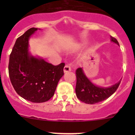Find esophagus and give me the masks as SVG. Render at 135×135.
I'll return each instance as SVG.
<instances>
[{"label":"esophagus","mask_w":135,"mask_h":135,"mask_svg":"<svg viewBox=\"0 0 135 135\" xmlns=\"http://www.w3.org/2000/svg\"><path fill=\"white\" fill-rule=\"evenodd\" d=\"M63 71L65 73H68V72L71 71V69H70V67L69 66V65H65V67H64L63 69Z\"/></svg>","instance_id":"34e87169"}]
</instances>
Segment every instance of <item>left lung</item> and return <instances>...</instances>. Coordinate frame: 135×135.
Returning a JSON list of instances; mask_svg holds the SVG:
<instances>
[{
  "label": "left lung",
  "instance_id": "obj_1",
  "mask_svg": "<svg viewBox=\"0 0 135 135\" xmlns=\"http://www.w3.org/2000/svg\"><path fill=\"white\" fill-rule=\"evenodd\" d=\"M111 42L119 46L115 38L110 36ZM76 97L81 102L86 104H93L106 100L111 96L119 87L121 79L118 82L109 87H100L94 84L85 75L83 68L76 70Z\"/></svg>",
  "mask_w": 135,
  "mask_h": 135
}]
</instances>
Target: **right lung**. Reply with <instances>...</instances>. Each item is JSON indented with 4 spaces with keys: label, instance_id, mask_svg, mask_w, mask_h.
Wrapping results in <instances>:
<instances>
[{
    "label": "right lung",
    "instance_id": "right-lung-1",
    "mask_svg": "<svg viewBox=\"0 0 135 135\" xmlns=\"http://www.w3.org/2000/svg\"><path fill=\"white\" fill-rule=\"evenodd\" d=\"M37 28H31L16 40L9 56L8 71L13 88L32 103H44L54 96L65 63L54 66L29 51L28 41ZM40 30V28H39Z\"/></svg>",
    "mask_w": 135,
    "mask_h": 135
}]
</instances>
